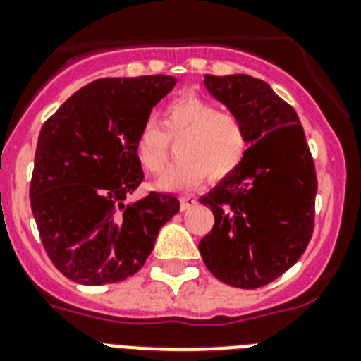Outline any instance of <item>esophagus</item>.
I'll list each match as a JSON object with an SVG mask.
<instances>
[{"instance_id": "34e87169", "label": "esophagus", "mask_w": 361, "mask_h": 361, "mask_svg": "<svg viewBox=\"0 0 361 361\" xmlns=\"http://www.w3.org/2000/svg\"><path fill=\"white\" fill-rule=\"evenodd\" d=\"M197 204V198L192 197V195H181L180 197V208L185 212V209L192 208Z\"/></svg>"}]
</instances>
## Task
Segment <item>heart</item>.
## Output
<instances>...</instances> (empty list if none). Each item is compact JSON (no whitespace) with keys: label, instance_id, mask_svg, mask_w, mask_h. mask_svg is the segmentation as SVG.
I'll return each instance as SVG.
<instances>
[{"label":"heart","instance_id":"b5f03b06","mask_svg":"<svg viewBox=\"0 0 361 361\" xmlns=\"http://www.w3.org/2000/svg\"><path fill=\"white\" fill-rule=\"evenodd\" d=\"M160 129L147 120L136 133L135 157L147 174H157L169 159L170 142H178V163L157 185L166 191L192 189L208 176L221 181L234 174L249 152V135L238 116L221 112L214 103L197 95L170 101L163 110Z\"/></svg>","mask_w":361,"mask_h":361}]
</instances>
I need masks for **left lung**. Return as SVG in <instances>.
<instances>
[{
    "instance_id": "8db88e82",
    "label": "left lung",
    "mask_w": 361,
    "mask_h": 361,
    "mask_svg": "<svg viewBox=\"0 0 361 361\" xmlns=\"http://www.w3.org/2000/svg\"><path fill=\"white\" fill-rule=\"evenodd\" d=\"M204 84L245 125L249 152L234 174L200 198L215 225L198 251L219 281L258 288L292 268L313 236V157L296 110L266 82L206 75Z\"/></svg>"
}]
</instances>
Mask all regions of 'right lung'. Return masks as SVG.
<instances>
[{
	"label": "right lung",
	"instance_id": "1",
	"mask_svg": "<svg viewBox=\"0 0 361 361\" xmlns=\"http://www.w3.org/2000/svg\"><path fill=\"white\" fill-rule=\"evenodd\" d=\"M174 86L164 75L99 78L42 125L31 212L48 258L71 281L95 286L135 275L180 212V200L163 192L125 200L144 180L136 133Z\"/></svg>",
	"mask_w": 361,
	"mask_h": 361
}]
</instances>
